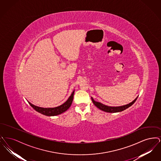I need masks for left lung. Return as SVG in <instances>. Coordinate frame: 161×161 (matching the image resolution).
Here are the masks:
<instances>
[{
  "instance_id": "obj_1",
  "label": "left lung",
  "mask_w": 161,
  "mask_h": 161,
  "mask_svg": "<svg viewBox=\"0 0 161 161\" xmlns=\"http://www.w3.org/2000/svg\"><path fill=\"white\" fill-rule=\"evenodd\" d=\"M138 98V97L133 100L132 102L130 103L129 104H125V105H124V106H116V107H112V106H108L106 105H104L102 103H101L100 102H97V101H95V100L93 99V98L91 97V99H92V102L93 103L95 104V106L96 107H98V108H100V110H103V111H104V112H108V113H116V112H121L123 111L124 110H125L126 108H129L130 107L131 105H133L135 102L136 101V100H137Z\"/></svg>"
}]
</instances>
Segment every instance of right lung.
Listing matches in <instances>:
<instances>
[{
	"label": "right lung",
	"instance_id": "right-lung-1",
	"mask_svg": "<svg viewBox=\"0 0 161 161\" xmlns=\"http://www.w3.org/2000/svg\"><path fill=\"white\" fill-rule=\"evenodd\" d=\"M75 90L71 93L70 96L69 97L68 100L62 104L60 106L55 107H50V108H44V107H38L32 104H31L30 102L28 101L29 104H30L31 107H32L35 110L38 112L39 113L43 114V115L49 116H56V115H60L62 113L66 112L69 107H70L74 95Z\"/></svg>",
	"mask_w": 161,
	"mask_h": 161
}]
</instances>
